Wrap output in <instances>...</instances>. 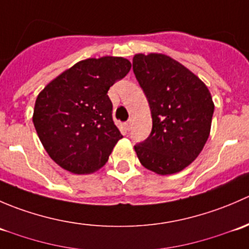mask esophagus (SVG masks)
Returning <instances> with one entry per match:
<instances>
[{"instance_id":"esophagus-1","label":"esophagus","mask_w":249,"mask_h":249,"mask_svg":"<svg viewBox=\"0 0 249 249\" xmlns=\"http://www.w3.org/2000/svg\"><path fill=\"white\" fill-rule=\"evenodd\" d=\"M131 126H132V122H131V119H130V120H127L126 123H125V127H126V130H129V131H130Z\"/></svg>"}]
</instances>
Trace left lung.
Listing matches in <instances>:
<instances>
[{
	"mask_svg": "<svg viewBox=\"0 0 249 249\" xmlns=\"http://www.w3.org/2000/svg\"><path fill=\"white\" fill-rule=\"evenodd\" d=\"M132 69L153 119L149 136L135 144L140 162L158 175L182 171L210 136L212 96L193 72L166 55L137 54Z\"/></svg>",
	"mask_w": 249,
	"mask_h": 249,
	"instance_id": "obj_1",
	"label": "left lung"
}]
</instances>
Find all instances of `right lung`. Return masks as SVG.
Segmentation results:
<instances>
[{"label": "right lung", "mask_w": 249, "mask_h": 249, "mask_svg": "<svg viewBox=\"0 0 249 249\" xmlns=\"http://www.w3.org/2000/svg\"><path fill=\"white\" fill-rule=\"evenodd\" d=\"M131 69L124 57L77 62L37 96L34 125L49 157L77 175L101 169L122 134L112 119L109 88Z\"/></svg>", "instance_id": "right-lung-1"}]
</instances>
